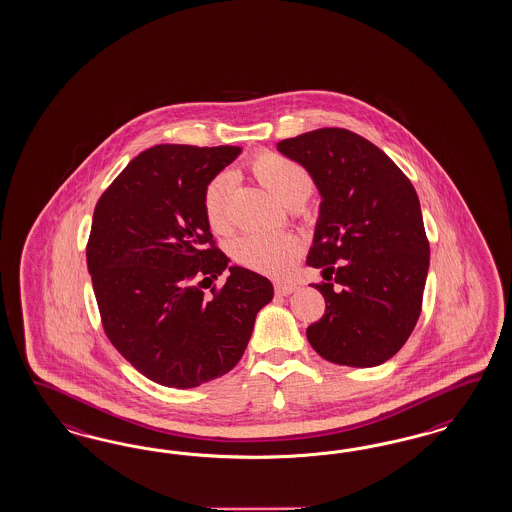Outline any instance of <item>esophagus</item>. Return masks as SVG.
<instances>
[{
	"label": "esophagus",
	"instance_id": "1",
	"mask_svg": "<svg viewBox=\"0 0 512 512\" xmlns=\"http://www.w3.org/2000/svg\"><path fill=\"white\" fill-rule=\"evenodd\" d=\"M274 287H276V293L281 296L293 295L296 291V285L291 281H278Z\"/></svg>",
	"mask_w": 512,
	"mask_h": 512
}]
</instances>
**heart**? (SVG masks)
<instances>
[{
    "mask_svg": "<svg viewBox=\"0 0 512 512\" xmlns=\"http://www.w3.org/2000/svg\"><path fill=\"white\" fill-rule=\"evenodd\" d=\"M253 176L283 206L295 208L310 197L313 182L310 172L300 163L279 154H259L249 165ZM229 176H217L202 193V208L208 225L216 233L229 229ZM300 253L293 236L283 234H246L234 244L236 261L263 274H283Z\"/></svg>",
    "mask_w": 512,
    "mask_h": 512,
    "instance_id": "heart-1",
    "label": "heart"
}]
</instances>
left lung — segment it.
<instances>
[{"mask_svg":"<svg viewBox=\"0 0 512 512\" xmlns=\"http://www.w3.org/2000/svg\"><path fill=\"white\" fill-rule=\"evenodd\" d=\"M310 172L321 206L308 261L323 268L325 315L306 336L321 357L373 368L394 357L419 321L430 266L419 197L383 150L325 127L278 142Z\"/></svg>","mask_w":512,"mask_h":512,"instance_id":"1","label":"left lung"}]
</instances>
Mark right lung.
Masks as SVG:
<instances>
[{
	"instance_id": "add662e5",
	"label": "right lung",
	"mask_w": 512,
	"mask_h": 512,
	"mask_svg": "<svg viewBox=\"0 0 512 512\" xmlns=\"http://www.w3.org/2000/svg\"><path fill=\"white\" fill-rule=\"evenodd\" d=\"M240 146L157 144L137 155L93 212L86 248L110 343L157 385L195 388L231 372L248 347L270 279L214 246L202 193ZM225 269L226 285L201 287Z\"/></svg>"
}]
</instances>
